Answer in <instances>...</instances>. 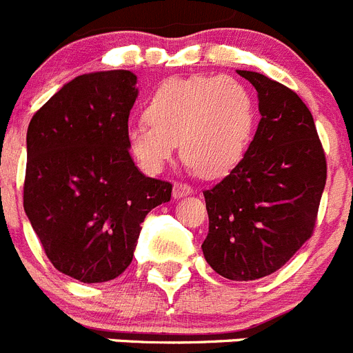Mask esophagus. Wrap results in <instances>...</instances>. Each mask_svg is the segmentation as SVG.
I'll list each match as a JSON object with an SVG mask.
<instances>
[{
    "label": "esophagus",
    "instance_id": "obj_1",
    "mask_svg": "<svg viewBox=\"0 0 353 353\" xmlns=\"http://www.w3.org/2000/svg\"><path fill=\"white\" fill-rule=\"evenodd\" d=\"M192 194V187L187 185V183H180V182H174L173 183V198L174 199H180L183 196H189Z\"/></svg>",
    "mask_w": 353,
    "mask_h": 353
}]
</instances>
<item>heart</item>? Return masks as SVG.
<instances>
[{"mask_svg": "<svg viewBox=\"0 0 353 353\" xmlns=\"http://www.w3.org/2000/svg\"><path fill=\"white\" fill-rule=\"evenodd\" d=\"M145 117L127 129V148L139 170L148 174L162 171L179 143L187 166L217 179L248 152L256 102L251 90L233 77H174L155 90Z\"/></svg>", "mask_w": 353, "mask_h": 353, "instance_id": "b5f03b06", "label": "heart"}]
</instances>
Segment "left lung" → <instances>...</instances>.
Instances as JSON below:
<instances>
[{
  "mask_svg": "<svg viewBox=\"0 0 353 353\" xmlns=\"http://www.w3.org/2000/svg\"><path fill=\"white\" fill-rule=\"evenodd\" d=\"M236 72L258 92L261 118L244 159L203 192L201 249L219 276L254 281L281 269L313 235L327 162L301 97L260 72Z\"/></svg>",
  "mask_w": 353,
  "mask_h": 353,
  "instance_id": "left-lung-1",
  "label": "left lung"
}]
</instances>
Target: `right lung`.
Segmentation results:
<instances>
[{"label":"right lung","instance_id":"add662e5","mask_svg":"<svg viewBox=\"0 0 353 353\" xmlns=\"http://www.w3.org/2000/svg\"><path fill=\"white\" fill-rule=\"evenodd\" d=\"M136 83L130 70L77 76L28 127L24 212L51 263L81 283L120 276L146 214L171 199L173 185L145 176L127 148Z\"/></svg>","mask_w":353,"mask_h":353}]
</instances>
